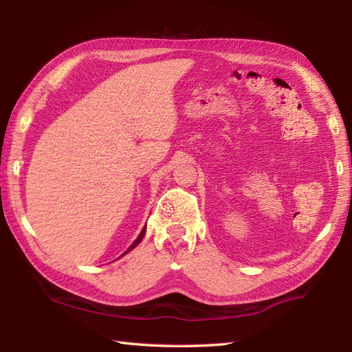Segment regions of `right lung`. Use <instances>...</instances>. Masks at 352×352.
<instances>
[{"label":"right lung","mask_w":352,"mask_h":352,"mask_svg":"<svg viewBox=\"0 0 352 352\" xmlns=\"http://www.w3.org/2000/svg\"><path fill=\"white\" fill-rule=\"evenodd\" d=\"M145 233H146V226L144 227V230H142V231H140V234L138 236V239H136V241H134V242H133V245L130 246V248H129V250H126V251H125V252L122 254V256H125V254H126V252H130V251H131L133 248H136V246H138V245H139V243L142 242V239H144Z\"/></svg>","instance_id":"add662e5"}]
</instances>
